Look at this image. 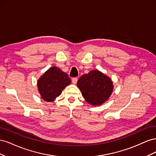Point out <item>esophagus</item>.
<instances>
[{"instance_id": "esophagus-1", "label": "esophagus", "mask_w": 156, "mask_h": 156, "mask_svg": "<svg viewBox=\"0 0 156 156\" xmlns=\"http://www.w3.org/2000/svg\"><path fill=\"white\" fill-rule=\"evenodd\" d=\"M77 81H78L77 77H73V78L72 79V83H73V84H76L77 82Z\"/></svg>"}]
</instances>
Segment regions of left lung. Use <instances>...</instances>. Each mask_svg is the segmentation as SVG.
Returning <instances> with one entry per match:
<instances>
[{"instance_id": "1", "label": "left lung", "mask_w": 156, "mask_h": 156, "mask_svg": "<svg viewBox=\"0 0 156 156\" xmlns=\"http://www.w3.org/2000/svg\"><path fill=\"white\" fill-rule=\"evenodd\" d=\"M77 84L83 98L93 105H100L106 101L113 89L111 79L98 70L83 75Z\"/></svg>"}]
</instances>
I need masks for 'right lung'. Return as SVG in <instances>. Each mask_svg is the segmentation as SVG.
<instances>
[{
  "label": "right lung",
  "mask_w": 156,
  "mask_h": 156,
  "mask_svg": "<svg viewBox=\"0 0 156 156\" xmlns=\"http://www.w3.org/2000/svg\"><path fill=\"white\" fill-rule=\"evenodd\" d=\"M71 83L68 74L56 67L49 68L37 82L41 98L46 101H53L60 96L64 88Z\"/></svg>",
  "instance_id": "obj_1"
}]
</instances>
